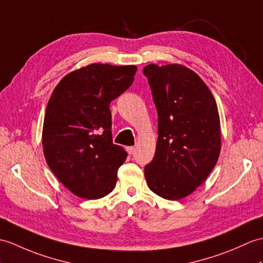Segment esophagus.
Returning a JSON list of instances; mask_svg holds the SVG:
<instances>
[{
    "instance_id": "1",
    "label": "esophagus",
    "mask_w": 263,
    "mask_h": 263,
    "mask_svg": "<svg viewBox=\"0 0 263 263\" xmlns=\"http://www.w3.org/2000/svg\"><path fill=\"white\" fill-rule=\"evenodd\" d=\"M136 146H127L126 148V151H127V154L129 155H134V152H136Z\"/></svg>"
}]
</instances>
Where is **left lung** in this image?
<instances>
[{"instance_id": "1", "label": "left lung", "mask_w": 263, "mask_h": 263, "mask_svg": "<svg viewBox=\"0 0 263 263\" xmlns=\"http://www.w3.org/2000/svg\"><path fill=\"white\" fill-rule=\"evenodd\" d=\"M158 113L154 159L144 167L149 188L162 198L186 197L217 162L221 129L214 96L200 77L181 65L143 68Z\"/></svg>"}]
</instances>
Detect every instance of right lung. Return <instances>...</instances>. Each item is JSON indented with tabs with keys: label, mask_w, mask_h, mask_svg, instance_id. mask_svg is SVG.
I'll return each instance as SVG.
<instances>
[{
	"label": "right lung",
	"mask_w": 263,
	"mask_h": 263,
	"mask_svg": "<svg viewBox=\"0 0 263 263\" xmlns=\"http://www.w3.org/2000/svg\"><path fill=\"white\" fill-rule=\"evenodd\" d=\"M137 67L91 64L65 76L49 100L42 145L49 168L76 196L111 193L127 154L112 139L109 104L129 88Z\"/></svg>",
	"instance_id": "obj_1"
}]
</instances>
